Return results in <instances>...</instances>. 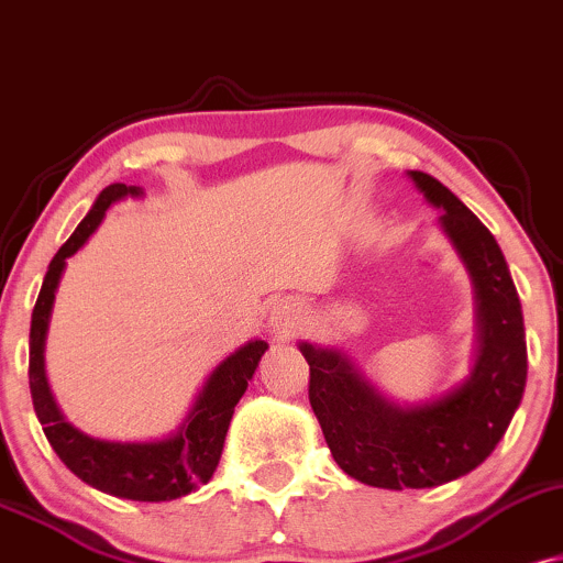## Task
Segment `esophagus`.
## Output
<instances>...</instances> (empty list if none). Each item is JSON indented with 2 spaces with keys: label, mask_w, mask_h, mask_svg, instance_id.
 Segmentation results:
<instances>
[{
  "label": "esophagus",
  "mask_w": 563,
  "mask_h": 563,
  "mask_svg": "<svg viewBox=\"0 0 563 563\" xmlns=\"http://www.w3.org/2000/svg\"><path fill=\"white\" fill-rule=\"evenodd\" d=\"M302 327V313L295 302H279L274 310H271V329L279 340H289V336L297 334V329Z\"/></svg>",
  "instance_id": "esophagus-1"
}]
</instances>
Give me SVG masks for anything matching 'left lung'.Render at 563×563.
I'll return each mask as SVG.
<instances>
[{
    "label": "left lung",
    "instance_id": "8db88e82",
    "mask_svg": "<svg viewBox=\"0 0 563 563\" xmlns=\"http://www.w3.org/2000/svg\"><path fill=\"white\" fill-rule=\"evenodd\" d=\"M440 210L438 229L474 289L477 345L459 385L424 402L387 398L345 350L300 342L310 366V408L345 474L385 490H421L477 468L504 440L527 385L525 316L495 236L438 178L408 170Z\"/></svg>",
    "mask_w": 563,
    "mask_h": 563
}]
</instances>
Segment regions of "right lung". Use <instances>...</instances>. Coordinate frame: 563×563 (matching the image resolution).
<instances>
[{"instance_id": "obj_1", "label": "right lung", "mask_w": 563, "mask_h": 563, "mask_svg": "<svg viewBox=\"0 0 563 563\" xmlns=\"http://www.w3.org/2000/svg\"><path fill=\"white\" fill-rule=\"evenodd\" d=\"M125 197H144L142 187H125V184H110L99 191L91 210L78 223L70 240L57 250L46 268L42 292H38L36 308L31 316V340H29V385L38 424H42L52 451L59 455L65 466L78 479L115 498L144 500V504H161V500H176L195 493L213 477L218 461H221L223 442L234 416V406L253 379L257 363L268 350V342L250 340L234 353L227 355L213 372L208 374L189 413L174 432L157 440L121 442L91 438L73 427L59 411L55 395H52L49 379H46L44 350L46 334H49L52 308L55 295L63 279L68 257L89 242V236L104 221L108 210Z\"/></svg>"}]
</instances>
